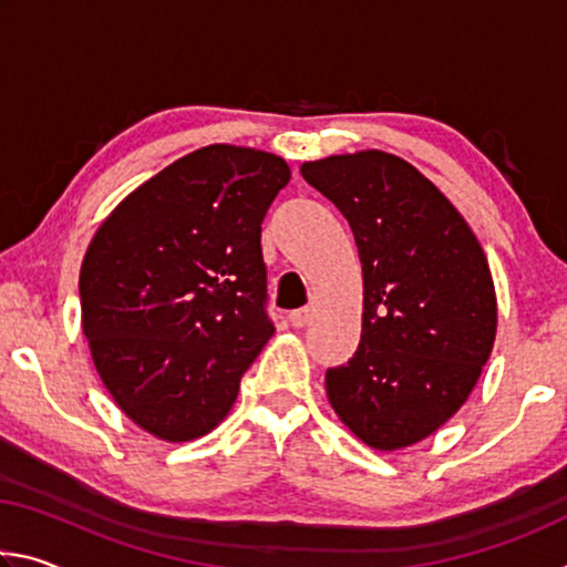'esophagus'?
I'll list each match as a JSON object with an SVG mask.
<instances>
[{
    "mask_svg": "<svg viewBox=\"0 0 567 567\" xmlns=\"http://www.w3.org/2000/svg\"><path fill=\"white\" fill-rule=\"evenodd\" d=\"M310 318H312V312L307 310V307H302V310H292L290 318H287V320H290L292 328H305V324L310 322Z\"/></svg>",
    "mask_w": 567,
    "mask_h": 567,
    "instance_id": "obj_1",
    "label": "esophagus"
}]
</instances>
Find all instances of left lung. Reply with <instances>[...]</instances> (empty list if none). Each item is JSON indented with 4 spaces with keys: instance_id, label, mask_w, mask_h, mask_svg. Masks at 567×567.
Listing matches in <instances>:
<instances>
[{
    "instance_id": "left-lung-1",
    "label": "left lung",
    "mask_w": 567,
    "mask_h": 567,
    "mask_svg": "<svg viewBox=\"0 0 567 567\" xmlns=\"http://www.w3.org/2000/svg\"><path fill=\"white\" fill-rule=\"evenodd\" d=\"M300 172L348 219L362 262L360 344L324 375L330 405L364 445H415L463 408L493 352L487 257L405 159L364 150Z\"/></svg>"
}]
</instances>
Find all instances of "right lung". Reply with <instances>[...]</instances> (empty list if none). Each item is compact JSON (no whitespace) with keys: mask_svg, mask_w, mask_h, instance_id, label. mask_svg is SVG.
<instances>
[{"mask_svg":"<svg viewBox=\"0 0 567 567\" xmlns=\"http://www.w3.org/2000/svg\"><path fill=\"white\" fill-rule=\"evenodd\" d=\"M287 182L282 157L209 145L124 197L92 237L82 330L104 388L150 435L215 430L272 338L260 235Z\"/></svg>","mask_w":567,"mask_h":567,"instance_id":"obj_1","label":"right lung"}]
</instances>
